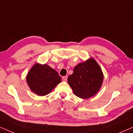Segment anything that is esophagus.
<instances>
[{"label":"esophagus","instance_id":"esophagus-1","mask_svg":"<svg viewBox=\"0 0 133 133\" xmlns=\"http://www.w3.org/2000/svg\"><path fill=\"white\" fill-rule=\"evenodd\" d=\"M67 78H68V76H63V77H62V81L66 82L67 81Z\"/></svg>","mask_w":133,"mask_h":133}]
</instances>
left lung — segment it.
<instances>
[{
	"label": "left lung",
	"instance_id": "8db88e82",
	"mask_svg": "<svg viewBox=\"0 0 133 133\" xmlns=\"http://www.w3.org/2000/svg\"><path fill=\"white\" fill-rule=\"evenodd\" d=\"M101 67L91 58L74 67L73 73L68 76V82L74 94L82 99H88L97 93L103 82Z\"/></svg>",
	"mask_w": 133,
	"mask_h": 133
}]
</instances>
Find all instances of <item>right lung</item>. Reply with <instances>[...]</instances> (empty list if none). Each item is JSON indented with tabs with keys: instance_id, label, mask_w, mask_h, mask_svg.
I'll return each instance as SVG.
<instances>
[{
	"instance_id": "right-lung-1",
	"label": "right lung",
	"mask_w": 133,
	"mask_h": 133,
	"mask_svg": "<svg viewBox=\"0 0 133 133\" xmlns=\"http://www.w3.org/2000/svg\"><path fill=\"white\" fill-rule=\"evenodd\" d=\"M62 81L56 70L47 65H34L26 76V82L32 92L45 96Z\"/></svg>"
}]
</instances>
